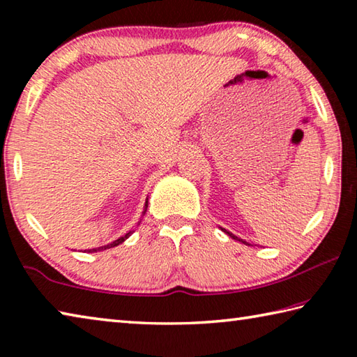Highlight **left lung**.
I'll return each instance as SVG.
<instances>
[{
  "label": "left lung",
  "instance_id": "1",
  "mask_svg": "<svg viewBox=\"0 0 357 357\" xmlns=\"http://www.w3.org/2000/svg\"><path fill=\"white\" fill-rule=\"evenodd\" d=\"M222 231H223V233H227L229 238H233V239H236V241H239V243H243V244H247V245H250L249 243H247V241H244V239H241V238H238V236H234V234H233L231 231H228V229H225V228H222Z\"/></svg>",
  "mask_w": 357,
  "mask_h": 357
}]
</instances>
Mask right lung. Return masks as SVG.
<instances>
[{
  "label": "right lung",
  "mask_w": 357,
  "mask_h": 357,
  "mask_svg": "<svg viewBox=\"0 0 357 357\" xmlns=\"http://www.w3.org/2000/svg\"><path fill=\"white\" fill-rule=\"evenodd\" d=\"M146 209H148V198H146V203H144V211H143V215H144V213H146ZM138 225H140V223H138ZM130 234H132V231L126 233L124 236L118 238L116 241H113V243H110V244H105V245H100V247H94V249H88L86 252H88V253H94V252H102V250L112 249V247H116V245H119V244H123L124 241L130 236Z\"/></svg>",
  "instance_id": "add662e5"
}]
</instances>
